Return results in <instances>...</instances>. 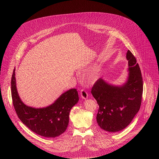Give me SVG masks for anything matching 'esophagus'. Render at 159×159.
Masks as SVG:
<instances>
[{
	"mask_svg": "<svg viewBox=\"0 0 159 159\" xmlns=\"http://www.w3.org/2000/svg\"><path fill=\"white\" fill-rule=\"evenodd\" d=\"M80 95H81V97L82 98L86 99L88 98V93L86 90H85L84 89H82L80 91Z\"/></svg>",
	"mask_w": 159,
	"mask_h": 159,
	"instance_id": "obj_1",
	"label": "esophagus"
}]
</instances>
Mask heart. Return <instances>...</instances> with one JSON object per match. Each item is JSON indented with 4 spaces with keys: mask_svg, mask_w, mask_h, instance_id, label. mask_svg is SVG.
I'll return each instance as SVG.
<instances>
[{
    "mask_svg": "<svg viewBox=\"0 0 159 159\" xmlns=\"http://www.w3.org/2000/svg\"><path fill=\"white\" fill-rule=\"evenodd\" d=\"M97 76V72L96 71H92L91 73V76L92 77H95Z\"/></svg>",
    "mask_w": 159,
    "mask_h": 159,
    "instance_id": "obj_1",
    "label": "heart"
}]
</instances>
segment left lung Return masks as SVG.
Masks as SVG:
<instances>
[{
  "label": "left lung",
  "mask_w": 159,
  "mask_h": 159,
  "mask_svg": "<svg viewBox=\"0 0 159 159\" xmlns=\"http://www.w3.org/2000/svg\"><path fill=\"white\" fill-rule=\"evenodd\" d=\"M128 79L121 86L108 84L99 79L91 93L99 106L97 121L100 128L116 132L127 127L138 112L142 101L143 81L135 56L128 50Z\"/></svg>",
  "instance_id": "1"
}]
</instances>
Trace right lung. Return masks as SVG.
Wrapping results in <instances>:
<instances>
[{"label":"right lung","mask_w":159,"mask_h":159,"mask_svg":"<svg viewBox=\"0 0 159 159\" xmlns=\"http://www.w3.org/2000/svg\"><path fill=\"white\" fill-rule=\"evenodd\" d=\"M14 68L11 78V95L16 113L23 123L33 132L46 138H55L65 132L69 114L79 101L76 89L62 93L56 101L46 108H34L25 105L18 94Z\"/></svg>","instance_id":"1"}]
</instances>
